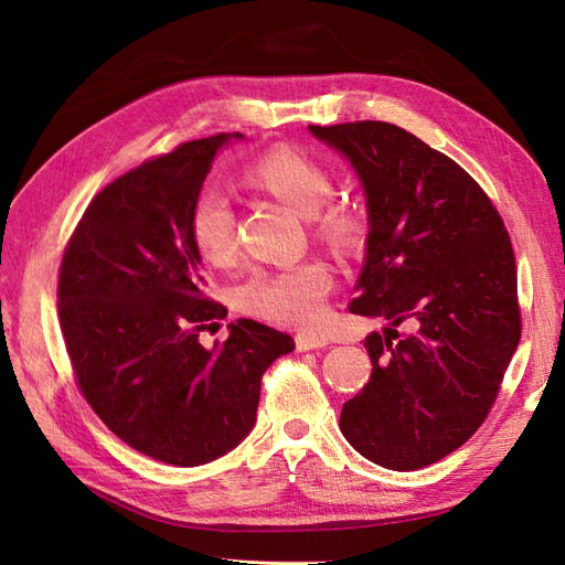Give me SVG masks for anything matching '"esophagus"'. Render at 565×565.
Returning a JSON list of instances; mask_svg holds the SVG:
<instances>
[{
    "label": "esophagus",
    "mask_w": 565,
    "mask_h": 565,
    "mask_svg": "<svg viewBox=\"0 0 565 565\" xmlns=\"http://www.w3.org/2000/svg\"><path fill=\"white\" fill-rule=\"evenodd\" d=\"M328 347V337L316 332H299L297 334V351H313Z\"/></svg>",
    "instance_id": "34e87169"
}]
</instances>
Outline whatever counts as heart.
<instances>
[{
	"mask_svg": "<svg viewBox=\"0 0 565 565\" xmlns=\"http://www.w3.org/2000/svg\"><path fill=\"white\" fill-rule=\"evenodd\" d=\"M245 183L268 193L306 216L313 235L337 252H353L365 237V218L351 202H332L334 181L320 160L297 148L280 146L264 152L245 169ZM191 241L204 262L231 266L237 259L235 210L218 185H202L188 212ZM332 270L322 262L285 268H254L237 285V306L249 316L292 328H313L324 316L332 292Z\"/></svg>",
	"mask_w": 565,
	"mask_h": 565,
	"instance_id": "heart-1",
	"label": "heart"
}]
</instances>
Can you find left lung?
Returning a JSON list of instances; mask_svg holds the SVG:
<instances>
[{
	"label": "left lung",
	"instance_id": "obj_1",
	"mask_svg": "<svg viewBox=\"0 0 565 565\" xmlns=\"http://www.w3.org/2000/svg\"><path fill=\"white\" fill-rule=\"evenodd\" d=\"M309 129L351 162L367 200L349 309L388 320L365 339L370 382L341 407L339 429L384 469L429 467L486 422L519 347L509 233L483 188L415 134L374 119Z\"/></svg>",
	"mask_w": 565,
	"mask_h": 565
}]
</instances>
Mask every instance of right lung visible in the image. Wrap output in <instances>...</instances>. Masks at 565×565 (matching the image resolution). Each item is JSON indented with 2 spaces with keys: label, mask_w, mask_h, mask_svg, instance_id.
I'll return each mask as SVG.
<instances>
[{
  "label": "right lung",
  "mask_w": 565,
  "mask_h": 565,
  "mask_svg": "<svg viewBox=\"0 0 565 565\" xmlns=\"http://www.w3.org/2000/svg\"><path fill=\"white\" fill-rule=\"evenodd\" d=\"M243 134L188 141L108 183L79 218L58 273V320L75 382L127 446L174 467L226 455L256 422L262 377L295 339L231 322L204 292L188 212L216 150Z\"/></svg>",
  "instance_id": "add662e5"
}]
</instances>
